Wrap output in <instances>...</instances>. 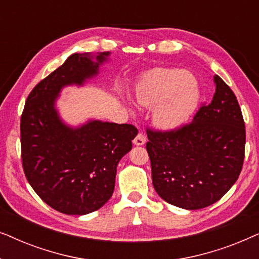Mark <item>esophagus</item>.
<instances>
[{"instance_id": "34e87169", "label": "esophagus", "mask_w": 259, "mask_h": 259, "mask_svg": "<svg viewBox=\"0 0 259 259\" xmlns=\"http://www.w3.org/2000/svg\"><path fill=\"white\" fill-rule=\"evenodd\" d=\"M145 143H146V136H145L144 133H138L137 137L134 138L133 144L137 145V146H141V145H144Z\"/></svg>"}]
</instances>
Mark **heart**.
Here are the masks:
<instances>
[{"label":"heart","mask_w":259,"mask_h":259,"mask_svg":"<svg viewBox=\"0 0 259 259\" xmlns=\"http://www.w3.org/2000/svg\"><path fill=\"white\" fill-rule=\"evenodd\" d=\"M138 102L144 107H154L155 122L165 130L183 125L199 100L193 76L184 69L158 68L145 74L138 87Z\"/></svg>","instance_id":"obj_1"}]
</instances>
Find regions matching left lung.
Wrapping results in <instances>:
<instances>
[{
    "label": "left lung",
    "mask_w": 259,
    "mask_h": 259,
    "mask_svg": "<svg viewBox=\"0 0 259 259\" xmlns=\"http://www.w3.org/2000/svg\"><path fill=\"white\" fill-rule=\"evenodd\" d=\"M211 104L189 123L168 131L147 130L152 183L162 199L186 210L218 201L242 171L245 123L231 88L214 76Z\"/></svg>",
    "instance_id": "8db88e82"
}]
</instances>
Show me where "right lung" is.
<instances>
[{
	"label": "right lung",
	"mask_w": 259,
	"mask_h": 259,
	"mask_svg": "<svg viewBox=\"0 0 259 259\" xmlns=\"http://www.w3.org/2000/svg\"><path fill=\"white\" fill-rule=\"evenodd\" d=\"M109 53L73 54L28 95L21 115V158L26 178L38 197L65 214L82 215L107 203L116 166L138 134L130 123L94 120L70 128L60 120L55 99L67 84H82L98 74Z\"/></svg>",
	"instance_id": "add662e5"
}]
</instances>
